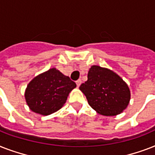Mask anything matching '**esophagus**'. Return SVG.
<instances>
[{
	"label": "esophagus",
	"instance_id": "34e87169",
	"mask_svg": "<svg viewBox=\"0 0 155 155\" xmlns=\"http://www.w3.org/2000/svg\"><path fill=\"white\" fill-rule=\"evenodd\" d=\"M76 85H77V87H79L80 86V84H81V83H82V81H81V80H78L77 81H76Z\"/></svg>",
	"mask_w": 155,
	"mask_h": 155
}]
</instances>
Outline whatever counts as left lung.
I'll return each mask as SVG.
<instances>
[{
	"label": "left lung",
	"instance_id": "left-lung-1",
	"mask_svg": "<svg viewBox=\"0 0 155 155\" xmlns=\"http://www.w3.org/2000/svg\"><path fill=\"white\" fill-rule=\"evenodd\" d=\"M89 105L103 116H116L127 108L130 101L129 86L120 76L108 68L93 65L87 80L80 85Z\"/></svg>",
	"mask_w": 155,
	"mask_h": 155
}]
</instances>
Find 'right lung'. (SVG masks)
<instances>
[{
	"label": "right lung",
	"mask_w": 155,
	"mask_h": 155,
	"mask_svg": "<svg viewBox=\"0 0 155 155\" xmlns=\"http://www.w3.org/2000/svg\"><path fill=\"white\" fill-rule=\"evenodd\" d=\"M76 87L70 78L51 68L35 76L25 91V99L32 112L47 116L59 110L66 103L69 93Z\"/></svg>",
	"instance_id": "1"
}]
</instances>
